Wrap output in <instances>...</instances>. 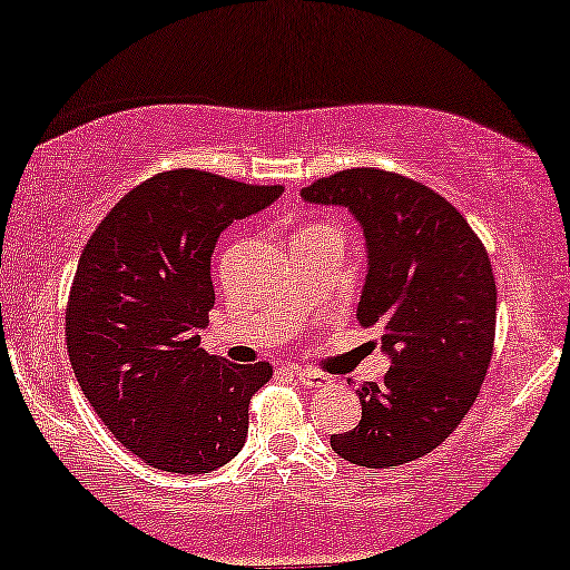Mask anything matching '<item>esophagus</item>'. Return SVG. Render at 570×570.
I'll list each match as a JSON object with an SVG mask.
<instances>
[{
  "label": "esophagus",
  "instance_id": "34e87169",
  "mask_svg": "<svg viewBox=\"0 0 570 570\" xmlns=\"http://www.w3.org/2000/svg\"><path fill=\"white\" fill-rule=\"evenodd\" d=\"M292 375L297 377V381L303 383V385H307V389H322V385H326V377L322 375V372H316V370L292 367Z\"/></svg>",
  "mask_w": 570,
  "mask_h": 570
}]
</instances>
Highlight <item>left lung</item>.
Here are the masks:
<instances>
[{
    "label": "left lung",
    "mask_w": 570,
    "mask_h": 570,
    "mask_svg": "<svg viewBox=\"0 0 570 570\" xmlns=\"http://www.w3.org/2000/svg\"><path fill=\"white\" fill-rule=\"evenodd\" d=\"M316 206H345L367 244L356 318L381 332L391 367L358 385L362 421L332 450L367 469L431 453L472 410L493 356L495 278L455 206L421 181L348 168L305 187Z\"/></svg>",
    "instance_id": "obj_1"
}]
</instances>
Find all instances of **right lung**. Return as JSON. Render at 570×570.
Segmentation results:
<instances>
[{
  "instance_id": "obj_1",
  "label": "right lung",
  "mask_w": 570,
  "mask_h": 570,
  "mask_svg": "<svg viewBox=\"0 0 570 570\" xmlns=\"http://www.w3.org/2000/svg\"><path fill=\"white\" fill-rule=\"evenodd\" d=\"M281 185L176 168L141 181L82 248L67 305V348L96 415L147 466L206 474L240 453L267 362L200 348L214 307L212 254L235 219Z\"/></svg>"
}]
</instances>
